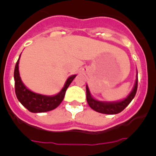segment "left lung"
I'll return each mask as SVG.
<instances>
[{"label": "left lung", "mask_w": 156, "mask_h": 156, "mask_svg": "<svg viewBox=\"0 0 156 156\" xmlns=\"http://www.w3.org/2000/svg\"><path fill=\"white\" fill-rule=\"evenodd\" d=\"M137 76L135 82L134 87L131 93L129 94L126 98L124 100L118 101V102H101L99 101L95 100L94 98L91 97L88 87L86 86V93H87V101L90 108L94 109V111L100 112L103 114H109V115H113V114L119 113L122 110L126 108V106L130 103L133 98H134L135 94L137 93Z\"/></svg>", "instance_id": "obj_1"}]
</instances>
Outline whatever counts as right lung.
I'll return each mask as SVG.
<instances>
[{
	"instance_id": "1",
	"label": "right lung",
	"mask_w": 156,
	"mask_h": 156,
	"mask_svg": "<svg viewBox=\"0 0 156 156\" xmlns=\"http://www.w3.org/2000/svg\"><path fill=\"white\" fill-rule=\"evenodd\" d=\"M19 58L15 67L14 79H15V90H16V97L20 103L31 112H44L57 108L64 99L66 90L76 77V75L69 77L62 90L58 94L51 97L38 94L28 90L22 82L19 76Z\"/></svg>"
}]
</instances>
